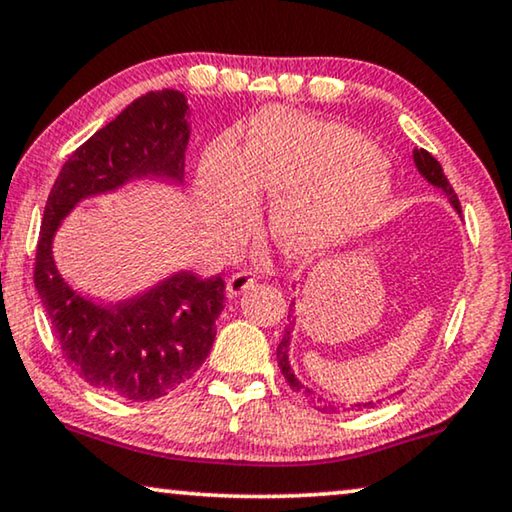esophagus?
<instances>
[{"instance_id":"esophagus-1","label":"esophagus","mask_w":512,"mask_h":512,"mask_svg":"<svg viewBox=\"0 0 512 512\" xmlns=\"http://www.w3.org/2000/svg\"><path fill=\"white\" fill-rule=\"evenodd\" d=\"M255 280H257V273L255 271H236V273H232V276L227 278V292H229V297H236V294H241V292H246L250 285H255Z\"/></svg>"}]
</instances>
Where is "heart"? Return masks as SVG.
<instances>
[{"label": "heart", "mask_w": 512, "mask_h": 512, "mask_svg": "<svg viewBox=\"0 0 512 512\" xmlns=\"http://www.w3.org/2000/svg\"><path fill=\"white\" fill-rule=\"evenodd\" d=\"M390 192V167L362 134L280 109L250 122L239 164L227 143H215L199 167V197L215 227L243 232L253 197H273L271 236L294 259L348 243Z\"/></svg>", "instance_id": "b5f03b06"}]
</instances>
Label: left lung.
Returning a JSON list of instances; mask_svg holds the SVG:
<instances>
[{"mask_svg": "<svg viewBox=\"0 0 512 512\" xmlns=\"http://www.w3.org/2000/svg\"><path fill=\"white\" fill-rule=\"evenodd\" d=\"M413 160H415L417 171H420V174H422L424 178H427V181H429L431 185L441 187L445 197L450 199V204L455 206V211L462 213V206H459L457 194H455V190H452V185H450L448 178H445L443 167H441V164H438L436 157L429 155L424 148H417V150H413ZM292 306H294V304H292ZM292 306H290V327L285 329L283 341H280L278 350H276L280 371H283V376H285L287 383H290L292 390L299 392V394H304V397L311 399V403H313L315 408L320 410V413H336L334 403L327 401V399H322L320 394H315L313 390H308V387H304V383H301V380H299L297 376H294V371H292V366H290V359H287V348H290V338H292L290 334H292V325H294V320H292ZM369 406H373L371 401H369V403H355V408H369Z\"/></svg>", "mask_w": 512, "mask_h": 512, "instance_id": "left-lung-1", "label": "left lung"}]
</instances>
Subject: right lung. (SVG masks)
I'll return each instance as SVG.
<instances>
[{
  "instance_id": "1",
  "label": "right lung",
  "mask_w": 512,
  "mask_h": 512,
  "mask_svg": "<svg viewBox=\"0 0 512 512\" xmlns=\"http://www.w3.org/2000/svg\"><path fill=\"white\" fill-rule=\"evenodd\" d=\"M187 139L183 92H148L69 155L43 211L34 285L62 355L85 383L127 401L160 399L197 373L213 348L225 280L181 271L139 297L97 306L64 283L50 246L85 197L143 176L183 183Z\"/></svg>"
}]
</instances>
